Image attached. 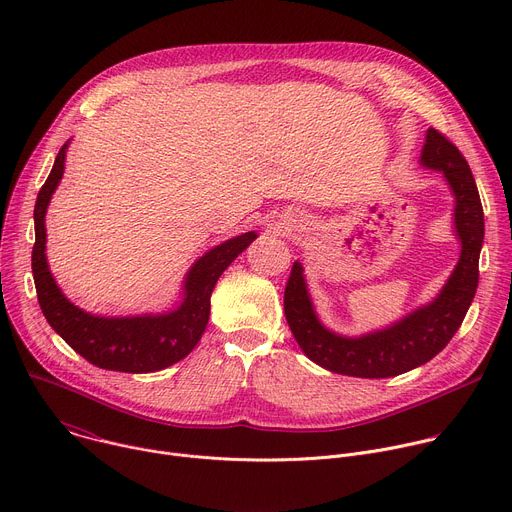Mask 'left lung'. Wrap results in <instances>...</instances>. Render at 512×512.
<instances>
[{"label": "left lung", "instance_id": "8db88e82", "mask_svg": "<svg viewBox=\"0 0 512 512\" xmlns=\"http://www.w3.org/2000/svg\"><path fill=\"white\" fill-rule=\"evenodd\" d=\"M419 164L442 172L454 194L460 259L440 294L429 304L383 330L362 336H342L320 322L304 267L296 261L285 285V320L304 354L326 371L360 379H387L417 369L446 348L474 300L484 243V212L472 170L456 145L433 127L427 129Z\"/></svg>", "mask_w": 512, "mask_h": 512}]
</instances>
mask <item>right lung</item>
<instances>
[{"label":"right lung","mask_w":512,"mask_h":512,"mask_svg":"<svg viewBox=\"0 0 512 512\" xmlns=\"http://www.w3.org/2000/svg\"><path fill=\"white\" fill-rule=\"evenodd\" d=\"M68 143L60 148L34 206L32 273L42 314L72 350L99 369L119 373L168 369L188 356L202 338L210 314V294L218 277L257 239V233L249 231L233 237L198 257L184 277L182 302L168 312L119 318L85 312L62 294L46 261L44 218L64 174Z\"/></svg>","instance_id":"right-lung-1"}]
</instances>
